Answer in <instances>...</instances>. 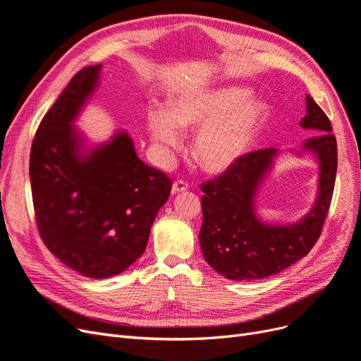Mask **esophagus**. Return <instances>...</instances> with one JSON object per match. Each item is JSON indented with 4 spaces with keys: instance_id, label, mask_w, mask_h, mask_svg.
Returning a JSON list of instances; mask_svg holds the SVG:
<instances>
[{
    "instance_id": "obj_1",
    "label": "esophagus",
    "mask_w": 361,
    "mask_h": 361,
    "mask_svg": "<svg viewBox=\"0 0 361 361\" xmlns=\"http://www.w3.org/2000/svg\"><path fill=\"white\" fill-rule=\"evenodd\" d=\"M190 188V185L187 183V182H183V180H176V182H173V185H171V194H179V192H183V191H187Z\"/></svg>"
}]
</instances>
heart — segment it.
<instances>
[{
    "instance_id": "1",
    "label": "heart",
    "mask_w": 361,
    "mask_h": 361,
    "mask_svg": "<svg viewBox=\"0 0 361 361\" xmlns=\"http://www.w3.org/2000/svg\"><path fill=\"white\" fill-rule=\"evenodd\" d=\"M241 87L190 90L149 116L154 143L166 154L182 145V130L197 129L192 157L212 174L231 170L251 147L264 117V105Z\"/></svg>"
}]
</instances>
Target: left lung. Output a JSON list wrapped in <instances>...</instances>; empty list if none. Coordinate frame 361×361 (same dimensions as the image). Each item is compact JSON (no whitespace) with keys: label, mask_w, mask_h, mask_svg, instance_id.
Masks as SVG:
<instances>
[{"label":"left lung","mask_w":361,"mask_h":361,"mask_svg":"<svg viewBox=\"0 0 361 361\" xmlns=\"http://www.w3.org/2000/svg\"><path fill=\"white\" fill-rule=\"evenodd\" d=\"M305 111L300 126L318 135L292 152L298 157L314 155L319 178L314 204L298 221L265 223L256 214L257 191L280 154L274 147L250 152L221 176L202 185V253L212 269L228 280L277 274L307 256L318 241L333 197L337 143L329 117L309 94Z\"/></svg>","instance_id":"obj_1"}]
</instances>
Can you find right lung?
Here are the masks:
<instances>
[{
  "mask_svg": "<svg viewBox=\"0 0 361 361\" xmlns=\"http://www.w3.org/2000/svg\"><path fill=\"white\" fill-rule=\"evenodd\" d=\"M101 64L82 68L42 118L30 182L43 243L71 269L108 279L145 253L171 180L141 161L125 130L89 146L75 126L99 85Z\"/></svg>",
  "mask_w": 361,
  "mask_h": 361,
  "instance_id": "obj_1",
  "label": "right lung"
}]
</instances>
